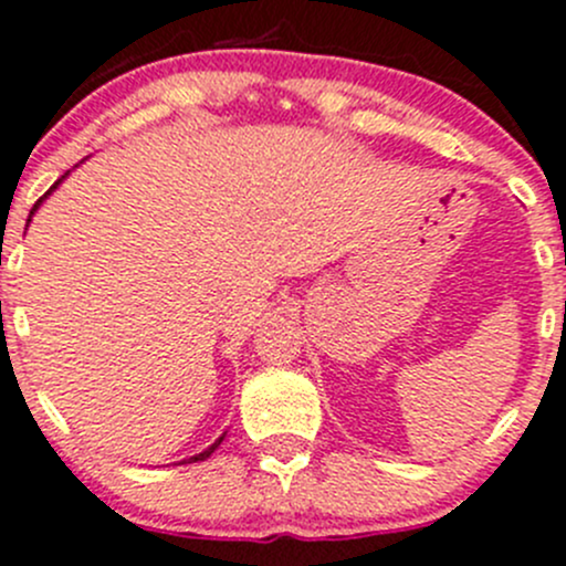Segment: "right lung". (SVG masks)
Instances as JSON below:
<instances>
[{"label":"right lung","instance_id":"add662e5","mask_svg":"<svg viewBox=\"0 0 566 566\" xmlns=\"http://www.w3.org/2000/svg\"><path fill=\"white\" fill-rule=\"evenodd\" d=\"M62 180H65V177H60V180H56V182H54V186H51V188H49V191H45V193H43V197H40V199H38V202H35V208H32V213H35V210L40 208V202H43V199H45V197H49V193H51V191H54V188H56V186H60V182H62ZM32 213H30V219H27V224H30V221H32ZM221 441H224V436H221V438H219V441H216V443H213V447H208V449H205V452L193 454V458H188V460H191V462H197V460H205V458H210V454H213V452H216V449H219V443H221ZM182 462H186V460H182Z\"/></svg>","mask_w":566,"mask_h":566}]
</instances>
